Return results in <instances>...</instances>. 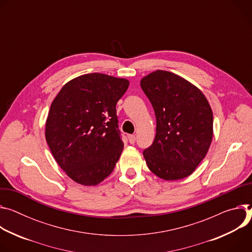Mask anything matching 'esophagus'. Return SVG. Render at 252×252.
<instances>
[{
  "instance_id": "esophagus-1",
  "label": "esophagus",
  "mask_w": 252,
  "mask_h": 252,
  "mask_svg": "<svg viewBox=\"0 0 252 252\" xmlns=\"http://www.w3.org/2000/svg\"><path fill=\"white\" fill-rule=\"evenodd\" d=\"M128 140L131 144H134L135 141H136V136L135 135H129L128 136Z\"/></svg>"
}]
</instances>
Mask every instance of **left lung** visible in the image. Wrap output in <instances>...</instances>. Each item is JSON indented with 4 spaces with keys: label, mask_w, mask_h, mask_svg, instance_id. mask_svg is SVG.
<instances>
[{
    "label": "left lung",
    "mask_w": 252,
    "mask_h": 252,
    "mask_svg": "<svg viewBox=\"0 0 252 252\" xmlns=\"http://www.w3.org/2000/svg\"><path fill=\"white\" fill-rule=\"evenodd\" d=\"M156 117V135L143 151L148 168L164 180L189 176L205 157L213 114L203 93L185 79L157 70L141 80Z\"/></svg>",
    "instance_id": "left-lung-1"
}]
</instances>
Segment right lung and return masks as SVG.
Masks as SVG:
<instances>
[{"instance_id":"1","label":"right lung","mask_w":252,"mask_h":252,"mask_svg":"<svg viewBox=\"0 0 252 252\" xmlns=\"http://www.w3.org/2000/svg\"><path fill=\"white\" fill-rule=\"evenodd\" d=\"M128 86L126 79L85 74L68 82L52 102L46 140L77 183L97 185L113 171L124 147L116 104Z\"/></svg>"}]
</instances>
